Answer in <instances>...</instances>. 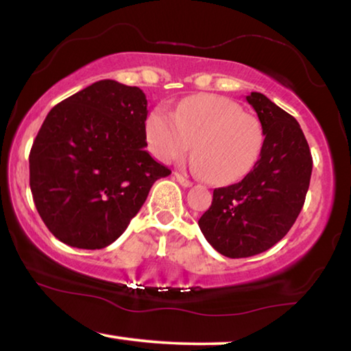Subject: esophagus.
<instances>
[{
  "instance_id": "esophagus-1",
  "label": "esophagus",
  "mask_w": 351,
  "mask_h": 351,
  "mask_svg": "<svg viewBox=\"0 0 351 351\" xmlns=\"http://www.w3.org/2000/svg\"><path fill=\"white\" fill-rule=\"evenodd\" d=\"M175 180L181 184L182 187H192V181H189L186 176H182L181 173H175Z\"/></svg>"
}]
</instances>
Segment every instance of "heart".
I'll list each match as a JSON object with an SVG mask.
<instances>
[{
    "instance_id": "obj_1",
    "label": "heart",
    "mask_w": 351,
    "mask_h": 351,
    "mask_svg": "<svg viewBox=\"0 0 351 351\" xmlns=\"http://www.w3.org/2000/svg\"><path fill=\"white\" fill-rule=\"evenodd\" d=\"M145 136L165 162L180 161L193 145V169L213 184L239 181L256 164L263 127L241 106L219 95H195L178 106L175 117L158 107L149 114Z\"/></svg>"
}]
</instances>
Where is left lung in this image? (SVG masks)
Listing matches in <instances>:
<instances>
[{"label":"left lung","instance_id":"left-lung-1","mask_svg":"<svg viewBox=\"0 0 351 351\" xmlns=\"http://www.w3.org/2000/svg\"><path fill=\"white\" fill-rule=\"evenodd\" d=\"M247 103L263 125L264 143L253 169L232 186L215 189L197 224L216 252L248 258L281 241L301 213L313 159L298 121L263 93Z\"/></svg>","mask_w":351,"mask_h":351}]
</instances>
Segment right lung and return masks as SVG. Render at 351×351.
<instances>
[{"label":"right lung","mask_w":351,"mask_h":351,"mask_svg":"<svg viewBox=\"0 0 351 351\" xmlns=\"http://www.w3.org/2000/svg\"><path fill=\"white\" fill-rule=\"evenodd\" d=\"M147 98L101 80L56 104L29 155L35 207L55 238L97 250L124 233L171 171L145 150Z\"/></svg>","instance_id":"obj_1"}]
</instances>
